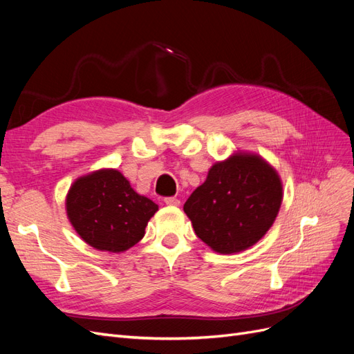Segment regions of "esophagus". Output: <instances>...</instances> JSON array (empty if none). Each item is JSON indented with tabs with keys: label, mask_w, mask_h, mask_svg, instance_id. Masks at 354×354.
I'll return each instance as SVG.
<instances>
[{
	"label": "esophagus",
	"mask_w": 354,
	"mask_h": 354,
	"mask_svg": "<svg viewBox=\"0 0 354 354\" xmlns=\"http://www.w3.org/2000/svg\"><path fill=\"white\" fill-rule=\"evenodd\" d=\"M164 201H165L167 205H180V201L177 198H174V196H168Z\"/></svg>",
	"instance_id": "esophagus-1"
}]
</instances>
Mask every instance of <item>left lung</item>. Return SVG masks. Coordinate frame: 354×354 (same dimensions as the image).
I'll return each mask as SVG.
<instances>
[{"instance_id":"8db88e82","label":"left lung","mask_w":354,"mask_h":354,"mask_svg":"<svg viewBox=\"0 0 354 354\" xmlns=\"http://www.w3.org/2000/svg\"><path fill=\"white\" fill-rule=\"evenodd\" d=\"M282 185L260 156L238 153L209 169L185 203L196 236L220 254L259 242L279 212Z\"/></svg>"}]
</instances>
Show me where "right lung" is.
<instances>
[{"label":"right lung","instance_id":"1","mask_svg":"<svg viewBox=\"0 0 354 354\" xmlns=\"http://www.w3.org/2000/svg\"><path fill=\"white\" fill-rule=\"evenodd\" d=\"M66 211L73 229L93 248L122 252L145 236L158 205L134 192L120 171L100 169L75 181Z\"/></svg>","mask_w":354,"mask_h":354}]
</instances>
